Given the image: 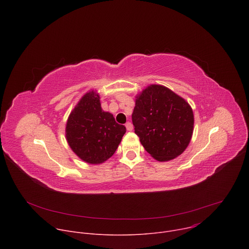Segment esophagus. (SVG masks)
<instances>
[{"label":"esophagus","mask_w":249,"mask_h":249,"mask_svg":"<svg viewBox=\"0 0 249 249\" xmlns=\"http://www.w3.org/2000/svg\"><path fill=\"white\" fill-rule=\"evenodd\" d=\"M125 126H126L127 131H132V130H133V124H132L131 122H127Z\"/></svg>","instance_id":"1"}]
</instances>
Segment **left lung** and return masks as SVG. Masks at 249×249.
Masks as SVG:
<instances>
[{
  "mask_svg": "<svg viewBox=\"0 0 249 249\" xmlns=\"http://www.w3.org/2000/svg\"><path fill=\"white\" fill-rule=\"evenodd\" d=\"M132 121L141 144L159 161L180 156L194 130L189 103L161 85H150L136 95Z\"/></svg>",
  "mask_w": 249,
  "mask_h": 249,
  "instance_id": "obj_1",
  "label": "left lung"
}]
</instances>
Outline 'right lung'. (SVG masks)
<instances>
[{
    "label": "right lung",
    "mask_w": 249,
    "mask_h": 249,
    "mask_svg": "<svg viewBox=\"0 0 249 249\" xmlns=\"http://www.w3.org/2000/svg\"><path fill=\"white\" fill-rule=\"evenodd\" d=\"M126 128L118 124L110 112L103 111L96 90L82 96L71 111L66 124V140L70 148L85 162L100 164L113 156Z\"/></svg>",
    "instance_id": "obj_1"
}]
</instances>
